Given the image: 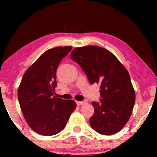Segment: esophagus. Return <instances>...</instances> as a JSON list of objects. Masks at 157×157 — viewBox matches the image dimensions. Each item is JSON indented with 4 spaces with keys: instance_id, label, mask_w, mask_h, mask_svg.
I'll return each mask as SVG.
<instances>
[{
    "instance_id": "1",
    "label": "esophagus",
    "mask_w": 157,
    "mask_h": 157,
    "mask_svg": "<svg viewBox=\"0 0 157 157\" xmlns=\"http://www.w3.org/2000/svg\"><path fill=\"white\" fill-rule=\"evenodd\" d=\"M76 104L79 106H81V105L85 104V101H76Z\"/></svg>"
}]
</instances>
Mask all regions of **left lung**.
Listing matches in <instances>:
<instances>
[{
    "label": "left lung",
    "instance_id": "8db88e82",
    "mask_svg": "<svg viewBox=\"0 0 157 157\" xmlns=\"http://www.w3.org/2000/svg\"><path fill=\"white\" fill-rule=\"evenodd\" d=\"M85 72L90 84L100 85V103L93 101L94 113L90 119L94 130L113 135L122 130L129 120L135 94L129 73L113 53L97 46L75 48L71 53Z\"/></svg>",
    "mask_w": 157,
    "mask_h": 157
}]
</instances>
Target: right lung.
Listing matches in <instances>:
<instances>
[{
	"label": "right lung",
	"mask_w": 157,
	"mask_h": 157,
	"mask_svg": "<svg viewBox=\"0 0 157 157\" xmlns=\"http://www.w3.org/2000/svg\"><path fill=\"white\" fill-rule=\"evenodd\" d=\"M72 46H59L46 51L22 77L17 97L28 125L35 132L51 136L64 129L77 105L73 100L54 96L56 71Z\"/></svg>",
	"instance_id": "add662e5"
}]
</instances>
